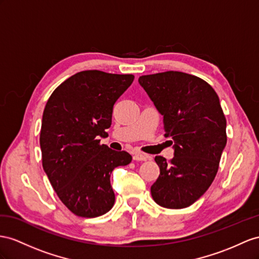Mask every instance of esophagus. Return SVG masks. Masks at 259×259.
Wrapping results in <instances>:
<instances>
[{
  "label": "esophagus",
  "mask_w": 259,
  "mask_h": 259,
  "mask_svg": "<svg viewBox=\"0 0 259 259\" xmlns=\"http://www.w3.org/2000/svg\"><path fill=\"white\" fill-rule=\"evenodd\" d=\"M149 158L148 155L142 153H135L134 154V161H147Z\"/></svg>",
  "instance_id": "1"
}]
</instances>
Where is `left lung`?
Returning a JSON list of instances; mask_svg holds the SVG:
<instances>
[{
    "label": "left lung",
    "mask_w": 259,
    "mask_h": 259,
    "mask_svg": "<svg viewBox=\"0 0 259 259\" xmlns=\"http://www.w3.org/2000/svg\"><path fill=\"white\" fill-rule=\"evenodd\" d=\"M139 83L164 117L165 136L174 140L171 160L155 156L160 176L152 198L163 208H187L213 182L227 144L219 96L202 78L178 71L142 75Z\"/></svg>",
    "instance_id": "8db88e82"
}]
</instances>
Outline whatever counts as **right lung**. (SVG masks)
<instances>
[{"label":"right lung","instance_id":"obj_1","mask_svg":"<svg viewBox=\"0 0 259 259\" xmlns=\"http://www.w3.org/2000/svg\"><path fill=\"white\" fill-rule=\"evenodd\" d=\"M135 75L86 70L65 79L44 110L42 167L58 197L72 213L96 218L115 203L110 174L132 157L101 144L111 124L112 107Z\"/></svg>","mask_w":259,"mask_h":259}]
</instances>
